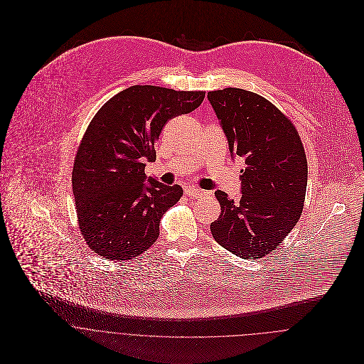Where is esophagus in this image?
<instances>
[{
    "mask_svg": "<svg viewBox=\"0 0 364 364\" xmlns=\"http://www.w3.org/2000/svg\"><path fill=\"white\" fill-rule=\"evenodd\" d=\"M185 193L189 196V198H202L206 195L205 191H200V189H196L193 186H186L185 189Z\"/></svg>",
    "mask_w": 364,
    "mask_h": 364,
    "instance_id": "esophagus-1",
    "label": "esophagus"
}]
</instances>
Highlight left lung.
Masks as SVG:
<instances>
[{"mask_svg": "<svg viewBox=\"0 0 364 364\" xmlns=\"http://www.w3.org/2000/svg\"><path fill=\"white\" fill-rule=\"evenodd\" d=\"M230 154L242 158L241 198L215 192L220 217L214 240L245 259L274 252L299 221L307 189V158L291 122L258 94L224 88L208 92Z\"/></svg>", "mask_w": 364, "mask_h": 364, "instance_id": "left-lung-1", "label": "left lung"}]
</instances>
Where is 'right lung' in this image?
<instances>
[{
  "instance_id": "obj_1",
  "label": "right lung",
  "mask_w": 364,
  "mask_h": 364,
  "mask_svg": "<svg viewBox=\"0 0 364 364\" xmlns=\"http://www.w3.org/2000/svg\"><path fill=\"white\" fill-rule=\"evenodd\" d=\"M203 91L133 85L98 110L80 144L73 192L80 230L88 247L109 260L137 259L159 235L165 211L182 196L144 173L169 119L189 113Z\"/></svg>"
}]
</instances>
